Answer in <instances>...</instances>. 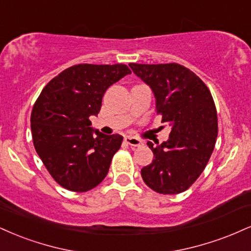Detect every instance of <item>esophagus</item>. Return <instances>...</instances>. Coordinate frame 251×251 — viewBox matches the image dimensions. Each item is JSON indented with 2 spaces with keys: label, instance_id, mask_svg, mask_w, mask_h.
<instances>
[{
  "label": "esophagus",
  "instance_id": "obj_1",
  "mask_svg": "<svg viewBox=\"0 0 251 251\" xmlns=\"http://www.w3.org/2000/svg\"><path fill=\"white\" fill-rule=\"evenodd\" d=\"M125 143L129 145V146H132V147H139V146H141V144H143V143H141L140 139L134 138V137H126L125 138Z\"/></svg>",
  "mask_w": 251,
  "mask_h": 251
}]
</instances>
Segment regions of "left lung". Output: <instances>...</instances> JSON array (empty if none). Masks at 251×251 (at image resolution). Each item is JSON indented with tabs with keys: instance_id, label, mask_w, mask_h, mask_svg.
I'll use <instances>...</instances> for the list:
<instances>
[{
	"instance_id": "1",
	"label": "left lung",
	"mask_w": 251,
	"mask_h": 251,
	"mask_svg": "<svg viewBox=\"0 0 251 251\" xmlns=\"http://www.w3.org/2000/svg\"><path fill=\"white\" fill-rule=\"evenodd\" d=\"M149 84L161 123L171 126L170 139L149 141L154 159L141 170L144 182L160 194H179L198 180L215 147L219 126L215 102L206 84L177 63L129 64Z\"/></svg>"
}]
</instances>
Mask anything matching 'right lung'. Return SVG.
Segmentation results:
<instances>
[{"label": "right lung", "mask_w": 251, "mask_h": 251, "mask_svg": "<svg viewBox=\"0 0 251 251\" xmlns=\"http://www.w3.org/2000/svg\"><path fill=\"white\" fill-rule=\"evenodd\" d=\"M128 74L125 64L74 65L52 78L35 101L30 118L35 150L68 191L87 192L107 175L123 137L95 131L90 117L100 111L108 87Z\"/></svg>", "instance_id": "1"}]
</instances>
